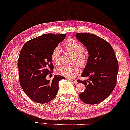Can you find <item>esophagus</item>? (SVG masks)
I'll return each instance as SVG.
<instances>
[{
    "label": "esophagus",
    "instance_id": "obj_1",
    "mask_svg": "<svg viewBox=\"0 0 130 130\" xmlns=\"http://www.w3.org/2000/svg\"><path fill=\"white\" fill-rule=\"evenodd\" d=\"M68 80H70V81H71V82H72V83H75V84H77V80H76V79H71V78H69Z\"/></svg>",
    "mask_w": 130,
    "mask_h": 130
}]
</instances>
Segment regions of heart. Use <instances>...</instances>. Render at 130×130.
<instances>
[{
  "instance_id": "1",
  "label": "heart",
  "mask_w": 130,
  "mask_h": 130,
  "mask_svg": "<svg viewBox=\"0 0 130 130\" xmlns=\"http://www.w3.org/2000/svg\"><path fill=\"white\" fill-rule=\"evenodd\" d=\"M63 47L67 51L73 54L72 62H76L71 65L61 66L55 69L58 75L67 77H73L80 72V67L84 68L88 62L87 55L84 53L83 45L73 39H69L63 45ZM61 50L58 46L53 49L51 54V59L55 65H58L61 63Z\"/></svg>"
}]
</instances>
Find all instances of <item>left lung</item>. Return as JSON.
Listing matches in <instances>:
<instances>
[{"mask_svg":"<svg viewBox=\"0 0 130 130\" xmlns=\"http://www.w3.org/2000/svg\"><path fill=\"white\" fill-rule=\"evenodd\" d=\"M76 36L87 47L89 54L82 75L88 79L77 80L86 86L84 91L79 94V98L86 104H99L112 93L116 86L118 61L112 46L104 39L88 33H77Z\"/></svg>","mask_w":130,"mask_h":130,"instance_id":"1","label":"left lung"}]
</instances>
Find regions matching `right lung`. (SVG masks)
<instances>
[{
  "label": "right lung",
  "instance_id": "obj_1",
  "mask_svg": "<svg viewBox=\"0 0 130 130\" xmlns=\"http://www.w3.org/2000/svg\"><path fill=\"white\" fill-rule=\"evenodd\" d=\"M65 34H47L32 39L25 43L18 59L19 82L29 98L34 102L46 104L54 99L58 91V83L65 79L55 75L50 81L46 76L53 72L51 54Z\"/></svg>",
  "mask_w": 130,
  "mask_h": 130
}]
</instances>
